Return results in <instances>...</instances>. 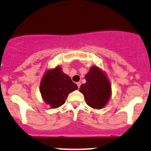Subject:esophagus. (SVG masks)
<instances>
[{"label":"esophagus","mask_w":151,"mask_h":151,"mask_svg":"<svg viewBox=\"0 0 151 151\" xmlns=\"http://www.w3.org/2000/svg\"><path fill=\"white\" fill-rule=\"evenodd\" d=\"M77 86H78V88H80V86H81V82H77Z\"/></svg>","instance_id":"esophagus-1"}]
</instances>
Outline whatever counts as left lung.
<instances>
[{"label":"left lung","mask_w":151,"mask_h":151,"mask_svg":"<svg viewBox=\"0 0 151 151\" xmlns=\"http://www.w3.org/2000/svg\"><path fill=\"white\" fill-rule=\"evenodd\" d=\"M86 83L79 91L83 94L86 104L94 109H102L111 96V85L103 70L96 65L91 67L85 76Z\"/></svg>","instance_id":"obj_1"}]
</instances>
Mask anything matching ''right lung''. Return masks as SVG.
<instances>
[{
	"label": "right lung",
	"mask_w": 151,
	"mask_h": 151,
	"mask_svg": "<svg viewBox=\"0 0 151 151\" xmlns=\"http://www.w3.org/2000/svg\"><path fill=\"white\" fill-rule=\"evenodd\" d=\"M77 88V85L63 73L60 66L47 70L40 83L42 98L52 108L63 105L68 94Z\"/></svg>",
	"instance_id": "add662e5"
}]
</instances>
